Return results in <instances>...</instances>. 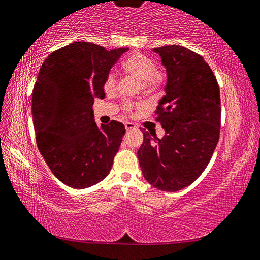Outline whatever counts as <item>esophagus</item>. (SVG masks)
<instances>
[{
	"mask_svg": "<svg viewBox=\"0 0 260 260\" xmlns=\"http://www.w3.org/2000/svg\"><path fill=\"white\" fill-rule=\"evenodd\" d=\"M124 126H125V130H133V129H136V125L134 124V123H131V122H126L125 124H124Z\"/></svg>",
	"mask_w": 260,
	"mask_h": 260,
	"instance_id": "esophagus-1",
	"label": "esophagus"
}]
</instances>
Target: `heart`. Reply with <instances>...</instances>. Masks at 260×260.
Wrapping results in <instances>:
<instances>
[{"instance_id":"obj_1","label":"heart","mask_w":260,"mask_h":260,"mask_svg":"<svg viewBox=\"0 0 260 260\" xmlns=\"http://www.w3.org/2000/svg\"><path fill=\"white\" fill-rule=\"evenodd\" d=\"M122 68L126 74L135 77L140 82V88L146 93H151L158 88L162 82V74L155 70V63L152 59L140 53H134L127 57L122 63ZM116 85V76L109 73L104 82V89L106 92H112ZM138 105L133 103H125L123 109L125 112H133Z\"/></svg>"}]
</instances>
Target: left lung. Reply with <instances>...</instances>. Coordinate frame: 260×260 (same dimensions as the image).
<instances>
[{"label": "left lung", "mask_w": 260, "mask_h": 260, "mask_svg": "<svg viewBox=\"0 0 260 260\" xmlns=\"http://www.w3.org/2000/svg\"><path fill=\"white\" fill-rule=\"evenodd\" d=\"M167 72L166 95L156 107V121L166 131L142 130L137 156L149 184L177 192L197 180L219 140L220 92L216 76L202 56L180 45L153 49Z\"/></svg>", "instance_id": "1"}]
</instances>
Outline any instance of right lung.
Masks as SVG:
<instances>
[{
  "label": "right lung",
  "mask_w": 260,
  "mask_h": 260,
  "mask_svg": "<svg viewBox=\"0 0 260 260\" xmlns=\"http://www.w3.org/2000/svg\"><path fill=\"white\" fill-rule=\"evenodd\" d=\"M127 50L73 42L40 68L31 97L36 144L56 178L72 188L98 184L112 169L125 127L116 121L98 126L92 105L105 97L104 82Z\"/></svg>",
  "instance_id": "obj_1"
}]
</instances>
